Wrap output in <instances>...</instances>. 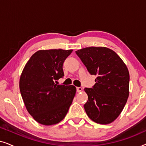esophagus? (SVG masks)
<instances>
[{
	"instance_id": "esophagus-1",
	"label": "esophagus",
	"mask_w": 146,
	"mask_h": 146,
	"mask_svg": "<svg viewBox=\"0 0 146 146\" xmlns=\"http://www.w3.org/2000/svg\"><path fill=\"white\" fill-rule=\"evenodd\" d=\"M76 90L78 92H80L82 90V88L81 87H77L76 88Z\"/></svg>"
}]
</instances>
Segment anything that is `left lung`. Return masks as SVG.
<instances>
[{
    "instance_id": "left-lung-1",
    "label": "left lung",
    "mask_w": 146,
    "mask_h": 146,
    "mask_svg": "<svg viewBox=\"0 0 146 146\" xmlns=\"http://www.w3.org/2000/svg\"><path fill=\"white\" fill-rule=\"evenodd\" d=\"M88 71L96 76L92 88H84L88 99L85 111L92 120L108 124L123 110L129 96V74L121 58L106 47H87L76 51Z\"/></svg>"
}]
</instances>
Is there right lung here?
<instances>
[{"instance_id": "add662e5", "label": "right lung", "mask_w": 146, "mask_h": 146, "mask_svg": "<svg viewBox=\"0 0 146 146\" xmlns=\"http://www.w3.org/2000/svg\"><path fill=\"white\" fill-rule=\"evenodd\" d=\"M72 50H40L26 64L21 78L20 91L27 111L37 122L45 125L59 123L67 114L76 88L59 85L64 76L62 66Z\"/></svg>"}]
</instances>
